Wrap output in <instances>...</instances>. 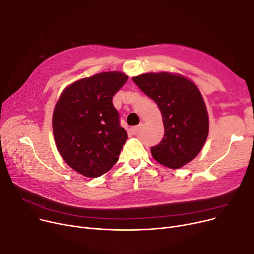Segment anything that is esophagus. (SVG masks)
Segmentation results:
<instances>
[{
  "instance_id": "34e87169",
  "label": "esophagus",
  "mask_w": 254,
  "mask_h": 254,
  "mask_svg": "<svg viewBox=\"0 0 254 254\" xmlns=\"http://www.w3.org/2000/svg\"><path fill=\"white\" fill-rule=\"evenodd\" d=\"M139 129H140V127H130V132L132 135H136L139 131Z\"/></svg>"
}]
</instances>
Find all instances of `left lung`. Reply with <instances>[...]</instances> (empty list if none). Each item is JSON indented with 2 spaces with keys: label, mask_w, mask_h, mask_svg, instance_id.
Wrapping results in <instances>:
<instances>
[{
  "label": "left lung",
  "mask_w": 254,
  "mask_h": 254,
  "mask_svg": "<svg viewBox=\"0 0 254 254\" xmlns=\"http://www.w3.org/2000/svg\"><path fill=\"white\" fill-rule=\"evenodd\" d=\"M162 112L164 138L150 151L155 161L179 169L199 153L209 132V117L197 86L183 75L159 72L132 77Z\"/></svg>",
  "instance_id": "obj_1"
}]
</instances>
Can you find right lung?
Instances as JSON below:
<instances>
[{
    "label": "right lung",
    "instance_id": "1",
    "mask_svg": "<svg viewBox=\"0 0 254 254\" xmlns=\"http://www.w3.org/2000/svg\"><path fill=\"white\" fill-rule=\"evenodd\" d=\"M118 71L102 72L66 86L52 116L53 136L64 161L88 178L108 172L118 161L127 134L112 99L127 82Z\"/></svg>",
    "mask_w": 254,
    "mask_h": 254
}]
</instances>
